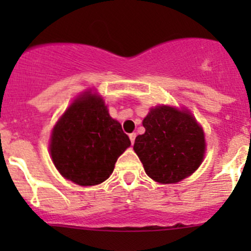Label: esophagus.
Listing matches in <instances>:
<instances>
[{
	"label": "esophagus",
	"instance_id": "obj_1",
	"mask_svg": "<svg viewBox=\"0 0 251 251\" xmlns=\"http://www.w3.org/2000/svg\"><path fill=\"white\" fill-rule=\"evenodd\" d=\"M135 140H136V133L133 132V133H130V141H131V143H135Z\"/></svg>",
	"mask_w": 251,
	"mask_h": 251
}]
</instances>
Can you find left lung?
I'll use <instances>...</instances> for the list:
<instances>
[{"label":"left lung","mask_w":251,"mask_h":251,"mask_svg":"<svg viewBox=\"0 0 251 251\" xmlns=\"http://www.w3.org/2000/svg\"><path fill=\"white\" fill-rule=\"evenodd\" d=\"M146 132L136 137L133 149L147 175L160 183H176L193 174L205 151L204 132L187 111L158 107L144 118Z\"/></svg>","instance_id":"8db88e82"}]
</instances>
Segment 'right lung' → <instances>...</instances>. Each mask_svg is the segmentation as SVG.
I'll use <instances>...</instances> for the list:
<instances>
[{
  "label": "right lung",
  "mask_w": 251,
  "mask_h": 251,
  "mask_svg": "<svg viewBox=\"0 0 251 251\" xmlns=\"http://www.w3.org/2000/svg\"><path fill=\"white\" fill-rule=\"evenodd\" d=\"M87 93L68 108L53 128L50 151L65 178L80 186H96L110 176L131 141L110 118L102 98Z\"/></svg>",
  "instance_id": "obj_1"
}]
</instances>
